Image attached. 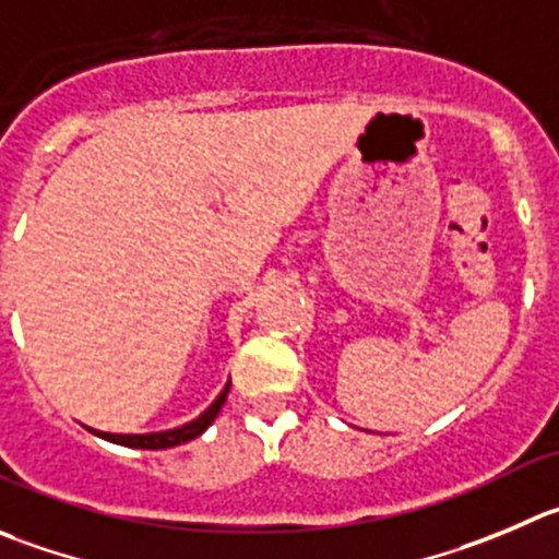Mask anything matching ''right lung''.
Masks as SVG:
<instances>
[{
    "label": "right lung",
    "instance_id": "right-lung-1",
    "mask_svg": "<svg viewBox=\"0 0 559 559\" xmlns=\"http://www.w3.org/2000/svg\"><path fill=\"white\" fill-rule=\"evenodd\" d=\"M227 392H230V381L225 384V390L216 395V401L205 408L200 417H194L191 423L178 425V428H169V430H153V433H109V430H95L87 428L90 433H95L98 439H106L111 444H123V448H136V450H167V448H178V444L191 442L197 439L200 433L209 430V425L214 423L216 414L222 412L227 401Z\"/></svg>",
    "mask_w": 559,
    "mask_h": 559
}]
</instances>
